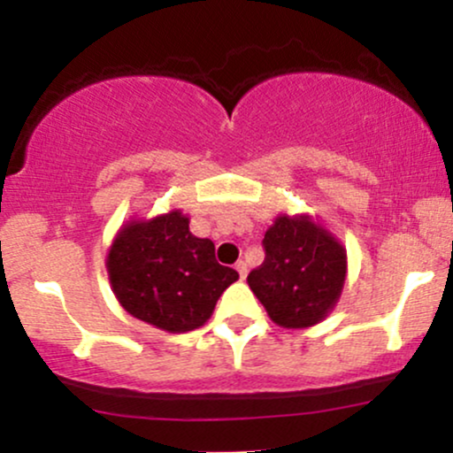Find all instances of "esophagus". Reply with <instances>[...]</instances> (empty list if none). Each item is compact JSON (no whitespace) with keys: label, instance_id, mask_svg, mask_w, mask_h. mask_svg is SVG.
I'll list each match as a JSON object with an SVG mask.
<instances>
[{"label":"esophagus","instance_id":"34e87169","mask_svg":"<svg viewBox=\"0 0 453 453\" xmlns=\"http://www.w3.org/2000/svg\"><path fill=\"white\" fill-rule=\"evenodd\" d=\"M236 273L241 274V279L247 277V264H244V262H236Z\"/></svg>","mask_w":453,"mask_h":453}]
</instances>
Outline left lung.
<instances>
[{
	"instance_id": "1",
	"label": "left lung",
	"mask_w": 453,
	"mask_h": 453,
	"mask_svg": "<svg viewBox=\"0 0 453 453\" xmlns=\"http://www.w3.org/2000/svg\"><path fill=\"white\" fill-rule=\"evenodd\" d=\"M266 257L247 277L274 324L317 326L334 311L347 280V249L309 212H279L264 234Z\"/></svg>"
}]
</instances>
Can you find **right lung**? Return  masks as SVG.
I'll return each instance as SVG.
<instances>
[{"mask_svg": "<svg viewBox=\"0 0 453 453\" xmlns=\"http://www.w3.org/2000/svg\"><path fill=\"white\" fill-rule=\"evenodd\" d=\"M114 298L129 315L170 334L204 326L217 300L238 280L215 259V244L189 232V215L129 217L106 256Z\"/></svg>", "mask_w": 453, "mask_h": 453, "instance_id": "obj_1", "label": "right lung"}]
</instances>
